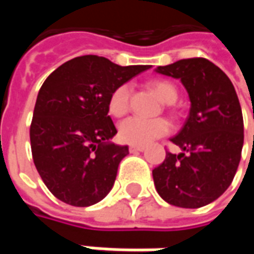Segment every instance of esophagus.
Listing matches in <instances>:
<instances>
[{"label":"esophagus","instance_id":"1","mask_svg":"<svg viewBox=\"0 0 254 254\" xmlns=\"http://www.w3.org/2000/svg\"><path fill=\"white\" fill-rule=\"evenodd\" d=\"M145 150L144 145H130V152H141Z\"/></svg>","mask_w":254,"mask_h":254}]
</instances>
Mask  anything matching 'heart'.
<instances>
[{"label": "heart", "mask_w": 254, "mask_h": 254, "mask_svg": "<svg viewBox=\"0 0 254 254\" xmlns=\"http://www.w3.org/2000/svg\"><path fill=\"white\" fill-rule=\"evenodd\" d=\"M151 87L160 96L164 103L172 104L178 99L177 87L165 80L152 82ZM130 84H120L109 97V113L114 117H122L128 112L130 107ZM170 131V123L165 119H141V117H128L123 120L119 126V135L124 142L132 145H144L152 140L165 135Z\"/></svg>", "instance_id": "obj_1"}]
</instances>
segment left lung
Here are the masks:
<instances>
[{
  "label": "left lung",
  "instance_id": "left-lung-1",
  "mask_svg": "<svg viewBox=\"0 0 254 254\" xmlns=\"http://www.w3.org/2000/svg\"><path fill=\"white\" fill-rule=\"evenodd\" d=\"M155 72L180 79L188 92L190 116L171 138L182 152L171 154L152 170L154 185L165 202L200 208L229 188L243 148V116L230 79L205 58L182 59Z\"/></svg>",
  "mask_w": 254,
  "mask_h": 254
}]
</instances>
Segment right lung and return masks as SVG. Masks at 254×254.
Listing matches in <instances>:
<instances>
[{
  "label": "right lung",
  "instance_id": "right-lung-1",
  "mask_svg": "<svg viewBox=\"0 0 254 254\" xmlns=\"http://www.w3.org/2000/svg\"><path fill=\"white\" fill-rule=\"evenodd\" d=\"M150 64L119 66L94 55L79 56L48 76L35 103L31 148L48 190L64 203L90 206L112 190L127 145L109 116V97Z\"/></svg>",
  "mask_w": 254,
  "mask_h": 254
}]
</instances>
